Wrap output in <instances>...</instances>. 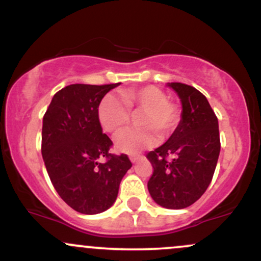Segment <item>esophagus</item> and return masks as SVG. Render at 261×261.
Returning <instances> with one entry per match:
<instances>
[{
	"label": "esophagus",
	"mask_w": 261,
	"mask_h": 261,
	"mask_svg": "<svg viewBox=\"0 0 261 261\" xmlns=\"http://www.w3.org/2000/svg\"><path fill=\"white\" fill-rule=\"evenodd\" d=\"M128 157H130V161L133 162V163H135V162L139 161L140 158L142 157V155H141L140 153H136V152H135V153H130V155H128Z\"/></svg>",
	"instance_id": "1"
}]
</instances>
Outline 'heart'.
I'll return each instance as SVG.
<instances>
[{"mask_svg": "<svg viewBox=\"0 0 261 261\" xmlns=\"http://www.w3.org/2000/svg\"><path fill=\"white\" fill-rule=\"evenodd\" d=\"M130 112H142L139 119L141 128L125 130L116 137L119 151L135 153L149 147L157 140L158 133L167 137L175 131L181 120V110L162 89L154 86L127 89L120 97L108 94L98 107V119L104 131L118 134L130 121Z\"/></svg>", "mask_w": 261, "mask_h": 261, "instance_id": "heart-1", "label": "heart"}]
</instances>
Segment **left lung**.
Segmentation results:
<instances>
[{
    "label": "left lung",
    "mask_w": 261,
    "mask_h": 261,
    "mask_svg": "<svg viewBox=\"0 0 261 261\" xmlns=\"http://www.w3.org/2000/svg\"><path fill=\"white\" fill-rule=\"evenodd\" d=\"M182 104L181 120L161 147L146 154L153 167L147 182L152 199L166 208H185L210 185L220 155L217 116L201 92L185 83H169Z\"/></svg>",
    "instance_id": "8db88e82"
}]
</instances>
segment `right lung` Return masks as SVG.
<instances>
[{
	"instance_id": "1",
	"label": "right lung",
	"mask_w": 261,
	"mask_h": 261,
	"mask_svg": "<svg viewBox=\"0 0 261 261\" xmlns=\"http://www.w3.org/2000/svg\"><path fill=\"white\" fill-rule=\"evenodd\" d=\"M119 85L66 86L44 114L41 154L47 174L60 197L81 214L109 208L133 166L127 154L110 153L113 141L98 119L100 100ZM101 158L106 161L99 162Z\"/></svg>"
}]
</instances>
